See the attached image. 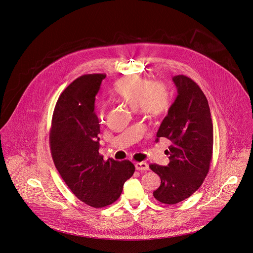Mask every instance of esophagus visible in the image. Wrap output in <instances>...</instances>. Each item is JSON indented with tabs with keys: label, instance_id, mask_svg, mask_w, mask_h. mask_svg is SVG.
<instances>
[{
	"label": "esophagus",
	"instance_id": "esophagus-1",
	"mask_svg": "<svg viewBox=\"0 0 253 253\" xmlns=\"http://www.w3.org/2000/svg\"><path fill=\"white\" fill-rule=\"evenodd\" d=\"M135 167H136V169H138V170H147L148 169V165L146 163H144V162L136 163Z\"/></svg>",
	"mask_w": 253,
	"mask_h": 253
}]
</instances>
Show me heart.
Masks as SVG:
<instances>
[{
  "mask_svg": "<svg viewBox=\"0 0 253 253\" xmlns=\"http://www.w3.org/2000/svg\"><path fill=\"white\" fill-rule=\"evenodd\" d=\"M111 94L115 101L150 118L164 115L170 108V95L167 87L138 75L124 76L116 81ZM99 119H105L104 108L99 111Z\"/></svg>",
  "mask_w": 253,
  "mask_h": 253,
  "instance_id": "b5f03b06",
  "label": "heart"
}]
</instances>
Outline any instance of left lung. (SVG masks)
Returning a JSON list of instances; mask_svg holds the SVG:
<instances>
[{
  "label": "left lung",
  "mask_w": 253,
  "mask_h": 253,
  "mask_svg": "<svg viewBox=\"0 0 253 253\" xmlns=\"http://www.w3.org/2000/svg\"><path fill=\"white\" fill-rule=\"evenodd\" d=\"M177 97L157 132V139L171 141L168 166L150 164L161 178L153 196L166 205L191 196L206 178L212 158L213 126L208 100L195 82L178 75L172 78Z\"/></svg>",
  "instance_id": "obj_1"
}]
</instances>
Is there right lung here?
I'll return each mask as SVG.
<instances>
[{
    "instance_id": "right-lung-1",
    "label": "right lung",
    "mask_w": 253,
    "mask_h": 253,
    "mask_svg": "<svg viewBox=\"0 0 253 253\" xmlns=\"http://www.w3.org/2000/svg\"><path fill=\"white\" fill-rule=\"evenodd\" d=\"M105 74L78 78L59 96L52 115L49 145L61 177L84 204L104 208L114 203L135 166L129 160H104L99 153V119L94 112Z\"/></svg>"
}]
</instances>
